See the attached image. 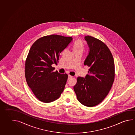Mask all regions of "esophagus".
<instances>
[{"label":"esophagus","instance_id":"obj_1","mask_svg":"<svg viewBox=\"0 0 135 135\" xmlns=\"http://www.w3.org/2000/svg\"><path fill=\"white\" fill-rule=\"evenodd\" d=\"M72 78H73L72 76L70 75H68V80H70L71 79H72Z\"/></svg>","mask_w":135,"mask_h":135}]
</instances>
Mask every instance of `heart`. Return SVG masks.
Segmentation results:
<instances>
[{"label":"heart","mask_w":135,"mask_h":135,"mask_svg":"<svg viewBox=\"0 0 135 135\" xmlns=\"http://www.w3.org/2000/svg\"><path fill=\"white\" fill-rule=\"evenodd\" d=\"M85 46L81 40H77L74 43L73 45V50L74 52L77 51L83 52Z\"/></svg>","instance_id":"heart-1"}]
</instances>
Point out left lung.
Here are the masks:
<instances>
[{"label": "left lung", "instance_id": "1", "mask_svg": "<svg viewBox=\"0 0 135 135\" xmlns=\"http://www.w3.org/2000/svg\"><path fill=\"white\" fill-rule=\"evenodd\" d=\"M89 52L84 65L89 67L85 78L78 77L74 86L78 100L85 106L99 104L107 96L115 77L113 55L103 42L91 36H85Z\"/></svg>", "mask_w": 135, "mask_h": 135}]
</instances>
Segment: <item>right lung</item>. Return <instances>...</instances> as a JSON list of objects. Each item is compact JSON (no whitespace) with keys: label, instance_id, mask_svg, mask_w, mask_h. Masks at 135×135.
I'll return each instance as SVG.
<instances>
[{"label":"right lung","instance_id":"add662e5","mask_svg":"<svg viewBox=\"0 0 135 135\" xmlns=\"http://www.w3.org/2000/svg\"><path fill=\"white\" fill-rule=\"evenodd\" d=\"M73 38L57 35L46 36L34 42L25 62L26 82L40 101L49 103L61 96L68 79L66 74L54 72L59 56Z\"/></svg>","mask_w":135,"mask_h":135}]
</instances>
